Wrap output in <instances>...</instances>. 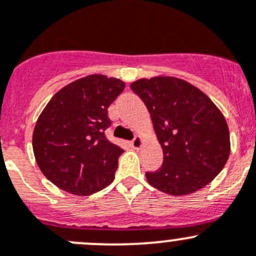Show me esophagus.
<instances>
[{
    "label": "esophagus",
    "instance_id": "esophagus-1",
    "mask_svg": "<svg viewBox=\"0 0 256 256\" xmlns=\"http://www.w3.org/2000/svg\"><path fill=\"white\" fill-rule=\"evenodd\" d=\"M142 142H144V139L142 136H136L130 144L134 149H140L142 146Z\"/></svg>",
    "mask_w": 256,
    "mask_h": 256
}]
</instances>
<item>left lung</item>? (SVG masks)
Wrapping results in <instances>:
<instances>
[{"mask_svg": "<svg viewBox=\"0 0 256 256\" xmlns=\"http://www.w3.org/2000/svg\"><path fill=\"white\" fill-rule=\"evenodd\" d=\"M148 108L163 164L145 176L166 194L188 195L208 185L223 170L231 152L228 125L206 94L174 76L131 82Z\"/></svg>", "mask_w": 256, "mask_h": 256, "instance_id": "left-lung-1", "label": "left lung"}]
</instances>
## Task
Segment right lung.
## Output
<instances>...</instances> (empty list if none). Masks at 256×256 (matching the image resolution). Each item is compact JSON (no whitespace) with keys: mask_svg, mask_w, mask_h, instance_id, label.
I'll return each mask as SVG.
<instances>
[{"mask_svg":"<svg viewBox=\"0 0 256 256\" xmlns=\"http://www.w3.org/2000/svg\"><path fill=\"white\" fill-rule=\"evenodd\" d=\"M125 89L94 74L57 92L36 124L33 152L42 174L61 190L86 196L114 180L122 149L106 138L108 107Z\"/></svg>","mask_w":256,"mask_h":256,"instance_id":"right-lung-1","label":"right lung"}]
</instances>
